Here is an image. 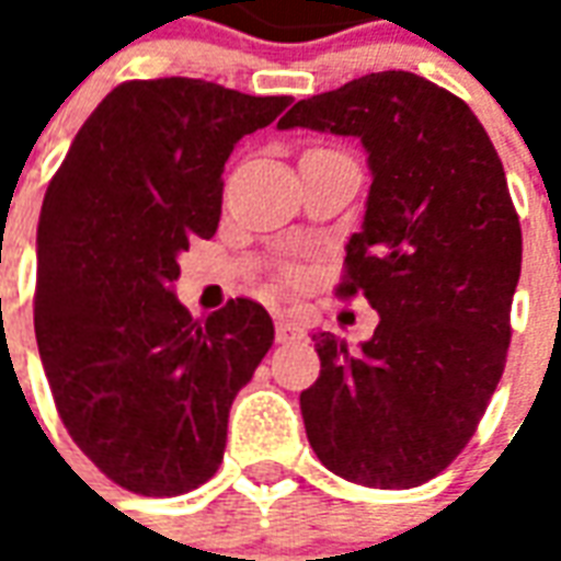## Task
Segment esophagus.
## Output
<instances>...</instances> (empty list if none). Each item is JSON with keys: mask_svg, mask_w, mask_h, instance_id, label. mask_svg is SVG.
<instances>
[{"mask_svg": "<svg viewBox=\"0 0 561 561\" xmlns=\"http://www.w3.org/2000/svg\"><path fill=\"white\" fill-rule=\"evenodd\" d=\"M276 340L279 342L304 340V328H300L297 321H291V318H279V321H276Z\"/></svg>", "mask_w": 561, "mask_h": 561, "instance_id": "1", "label": "esophagus"}]
</instances>
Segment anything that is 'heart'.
I'll return each mask as SVG.
<instances>
[{
    "label": "heart",
    "mask_w": 561,
    "mask_h": 561,
    "mask_svg": "<svg viewBox=\"0 0 561 561\" xmlns=\"http://www.w3.org/2000/svg\"><path fill=\"white\" fill-rule=\"evenodd\" d=\"M300 279V273H297V270H285V282H297Z\"/></svg>",
    "instance_id": "obj_1"
}]
</instances>
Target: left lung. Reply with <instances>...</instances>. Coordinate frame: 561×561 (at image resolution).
I'll use <instances>...</instances> for the list:
<instances>
[{"mask_svg": "<svg viewBox=\"0 0 561 561\" xmlns=\"http://www.w3.org/2000/svg\"><path fill=\"white\" fill-rule=\"evenodd\" d=\"M297 126L352 135L369 152L364 228L336 294H364L381 316L357 352L312 336L309 445L345 481L421 486L469 445L505 373L523 261L505 168L469 104L412 71L304 99L279 123Z\"/></svg>", "mask_w": 561, "mask_h": 561, "instance_id": "obj_1", "label": "left lung"}]
</instances>
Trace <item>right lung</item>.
<instances>
[{
	"instance_id": "add662e5",
	"label": "right lung",
	"mask_w": 561,
	"mask_h": 561,
	"mask_svg": "<svg viewBox=\"0 0 561 561\" xmlns=\"http://www.w3.org/2000/svg\"><path fill=\"white\" fill-rule=\"evenodd\" d=\"M288 104L207 80H126L47 185L38 354L75 445L131 493L180 495L216 474L233 397L273 345L255 300L195 321L171 285L188 240L219 228L233 144Z\"/></svg>"
}]
</instances>
